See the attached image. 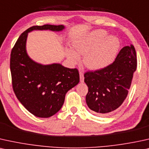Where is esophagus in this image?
<instances>
[{"label": "esophagus", "instance_id": "34e87169", "mask_svg": "<svg viewBox=\"0 0 149 149\" xmlns=\"http://www.w3.org/2000/svg\"><path fill=\"white\" fill-rule=\"evenodd\" d=\"M79 73H80V82H84V74L82 72V71H80L79 72Z\"/></svg>", "mask_w": 149, "mask_h": 149}]
</instances>
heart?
I'll return each instance as SVG.
<instances>
[{"label":"heart","instance_id":"b5f03b06","mask_svg":"<svg viewBox=\"0 0 149 149\" xmlns=\"http://www.w3.org/2000/svg\"><path fill=\"white\" fill-rule=\"evenodd\" d=\"M73 48L67 50V57L73 64L78 63L79 56H84L83 64L92 71H98L109 67L113 63L120 48L119 38L109 36L102 29L80 38L73 43Z\"/></svg>","mask_w":149,"mask_h":149}]
</instances>
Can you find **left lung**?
<instances>
[{
  "mask_svg": "<svg viewBox=\"0 0 149 149\" xmlns=\"http://www.w3.org/2000/svg\"><path fill=\"white\" fill-rule=\"evenodd\" d=\"M136 67V52L131 45L122 48L109 67L86 72L84 76L88 88L86 95L88 108L101 116L119 108L127 96Z\"/></svg>",
  "mask_w": 149,
  "mask_h": 149,
  "instance_id": "8db88e82",
  "label": "left lung"
}]
</instances>
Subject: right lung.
Masks as SVG:
<instances>
[{
  "label": "right lung",
  "mask_w": 149,
  "mask_h": 149,
  "mask_svg": "<svg viewBox=\"0 0 149 149\" xmlns=\"http://www.w3.org/2000/svg\"><path fill=\"white\" fill-rule=\"evenodd\" d=\"M63 24L33 26L24 31L11 52L10 70L13 89L28 111L38 118H49L62 108L65 95L80 82L78 69L60 63L42 65L29 57L26 44L28 33L34 30L62 31Z\"/></svg>",
  "instance_id": "add662e5"
}]
</instances>
